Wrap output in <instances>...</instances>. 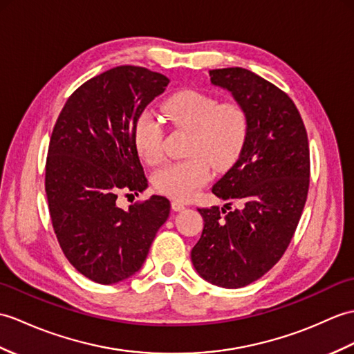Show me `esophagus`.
Returning a JSON list of instances; mask_svg holds the SVG:
<instances>
[{
  "label": "esophagus",
  "instance_id": "obj_1",
  "mask_svg": "<svg viewBox=\"0 0 354 354\" xmlns=\"http://www.w3.org/2000/svg\"><path fill=\"white\" fill-rule=\"evenodd\" d=\"M171 209L174 211H183L185 209V205L179 201H171Z\"/></svg>",
  "mask_w": 354,
  "mask_h": 354
}]
</instances>
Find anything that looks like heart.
Masks as SVG:
<instances>
[{"mask_svg": "<svg viewBox=\"0 0 354 354\" xmlns=\"http://www.w3.org/2000/svg\"><path fill=\"white\" fill-rule=\"evenodd\" d=\"M162 113L175 127L190 131L187 155L190 158L169 162L153 176V187L178 201H188L212 176L211 164L218 170L240 157L249 137L250 119L238 101L218 102L216 96L184 90L162 105ZM164 131L151 113L140 114L133 140L140 158L158 164L162 158Z\"/></svg>", "mask_w": 354, "mask_h": 354, "instance_id": "heart-1", "label": "heart"}]
</instances>
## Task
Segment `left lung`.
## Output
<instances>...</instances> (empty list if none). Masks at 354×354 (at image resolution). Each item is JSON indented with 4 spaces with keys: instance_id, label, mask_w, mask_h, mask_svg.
Instances as JSON below:
<instances>
[{
    "instance_id": "obj_1",
    "label": "left lung",
    "mask_w": 354,
    "mask_h": 354,
    "mask_svg": "<svg viewBox=\"0 0 354 354\" xmlns=\"http://www.w3.org/2000/svg\"><path fill=\"white\" fill-rule=\"evenodd\" d=\"M209 77L244 105L250 129L240 158L212 187L229 203L199 208L203 231L192 261L205 281L241 288L273 268L291 243L309 190V143L283 90L243 68L212 69Z\"/></svg>"
}]
</instances>
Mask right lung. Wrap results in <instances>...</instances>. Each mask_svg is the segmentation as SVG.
Returning <instances> with one entry per match:
<instances>
[{"mask_svg": "<svg viewBox=\"0 0 354 354\" xmlns=\"http://www.w3.org/2000/svg\"><path fill=\"white\" fill-rule=\"evenodd\" d=\"M169 78L118 66L90 78L66 101L49 140L45 192L60 248L90 281L111 285L142 268L170 214L162 196L118 207L119 192H143L147 179L134 125Z\"/></svg>", "mask_w": 354, "mask_h": 354, "instance_id": "obj_1", "label": "right lung"}]
</instances>
